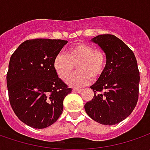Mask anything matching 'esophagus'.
<instances>
[{"instance_id":"esophagus-1","label":"esophagus","mask_w":150,"mask_h":150,"mask_svg":"<svg viewBox=\"0 0 150 150\" xmlns=\"http://www.w3.org/2000/svg\"><path fill=\"white\" fill-rule=\"evenodd\" d=\"M83 90L82 89H78V88H73L72 89V92H74V93H81Z\"/></svg>"}]
</instances>
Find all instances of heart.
Returning a JSON list of instances; mask_svg holds the SVG:
<instances>
[{"mask_svg": "<svg viewBox=\"0 0 150 150\" xmlns=\"http://www.w3.org/2000/svg\"><path fill=\"white\" fill-rule=\"evenodd\" d=\"M76 64L78 72L67 78V83L73 88H82L92 82V77L98 79L103 75L106 67V55L91 44L78 42L69 47L66 54L58 53L53 60L54 70L62 80L72 73Z\"/></svg>", "mask_w": 150, "mask_h": 150, "instance_id": "heart-1", "label": "heart"}]
</instances>
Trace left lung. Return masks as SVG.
Segmentation results:
<instances>
[{
    "instance_id": "8db88e82",
    "label": "left lung",
    "mask_w": 150,
    "mask_h": 150,
    "mask_svg": "<svg viewBox=\"0 0 150 150\" xmlns=\"http://www.w3.org/2000/svg\"><path fill=\"white\" fill-rule=\"evenodd\" d=\"M106 55L103 75L90 88L93 98L84 108L94 121L114 125L124 120L135 108L139 98V72L135 56L122 40L104 34L91 39Z\"/></svg>"
}]
</instances>
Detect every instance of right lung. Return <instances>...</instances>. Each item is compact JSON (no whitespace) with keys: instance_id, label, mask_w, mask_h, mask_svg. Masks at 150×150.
Listing matches in <instances>:
<instances>
[{"instance_id":"obj_1","label":"right lung","mask_w":150,"mask_h":150,"mask_svg":"<svg viewBox=\"0 0 150 150\" xmlns=\"http://www.w3.org/2000/svg\"><path fill=\"white\" fill-rule=\"evenodd\" d=\"M67 41L33 39L21 44L11 55L6 83L13 111L24 124L45 129L58 119L63 99L72 92L53 67L55 57Z\"/></svg>"}]
</instances>
